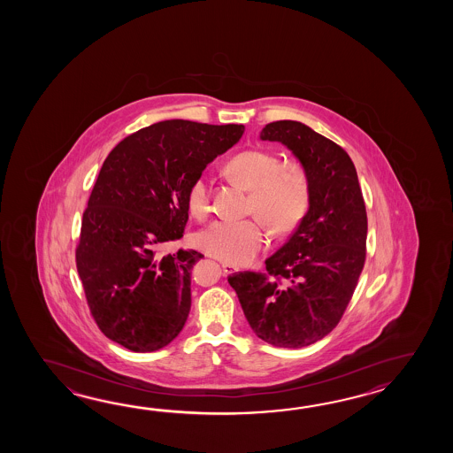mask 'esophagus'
Masks as SVG:
<instances>
[{"label": "esophagus", "mask_w": 453, "mask_h": 453, "mask_svg": "<svg viewBox=\"0 0 453 453\" xmlns=\"http://www.w3.org/2000/svg\"><path fill=\"white\" fill-rule=\"evenodd\" d=\"M222 270L225 275H231V273L238 272V267H236V265H233V264H228V262H223Z\"/></svg>", "instance_id": "1"}]
</instances>
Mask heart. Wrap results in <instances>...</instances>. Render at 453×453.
<instances>
[{
	"mask_svg": "<svg viewBox=\"0 0 453 453\" xmlns=\"http://www.w3.org/2000/svg\"><path fill=\"white\" fill-rule=\"evenodd\" d=\"M225 173L250 189L246 213L256 217L215 220L194 236L196 248L215 259L246 264L267 244L263 221L275 236H283L296 230L308 215L311 180L298 160L281 162L280 154L269 149H246L225 164ZM186 205L197 220L211 213V183L205 174L196 176L189 184Z\"/></svg>",
	"mask_w": 453,
	"mask_h": 453,
	"instance_id": "obj_1",
	"label": "heart"
}]
</instances>
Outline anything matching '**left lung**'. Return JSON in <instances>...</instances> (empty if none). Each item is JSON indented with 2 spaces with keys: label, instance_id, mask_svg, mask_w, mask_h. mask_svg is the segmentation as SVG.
Returning <instances> with one entry per match:
<instances>
[{
  "label": "left lung",
  "instance_id": "left-lung-1",
  "mask_svg": "<svg viewBox=\"0 0 453 453\" xmlns=\"http://www.w3.org/2000/svg\"><path fill=\"white\" fill-rule=\"evenodd\" d=\"M262 141L287 145L306 166L311 207L265 272L228 277L254 334L273 347L303 348L337 327L366 260L367 213L349 155L299 121H273Z\"/></svg>",
  "mask_w": 453,
  "mask_h": 453
}]
</instances>
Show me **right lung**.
<instances>
[{
    "label": "right lung",
    "instance_id": "obj_1",
    "mask_svg": "<svg viewBox=\"0 0 453 453\" xmlns=\"http://www.w3.org/2000/svg\"><path fill=\"white\" fill-rule=\"evenodd\" d=\"M244 133L242 125L160 121L108 154L82 215L77 273L105 337L135 353L166 347L191 309L197 250L162 254L183 238L196 176Z\"/></svg>",
    "mask_w": 453,
    "mask_h": 453
}]
</instances>
